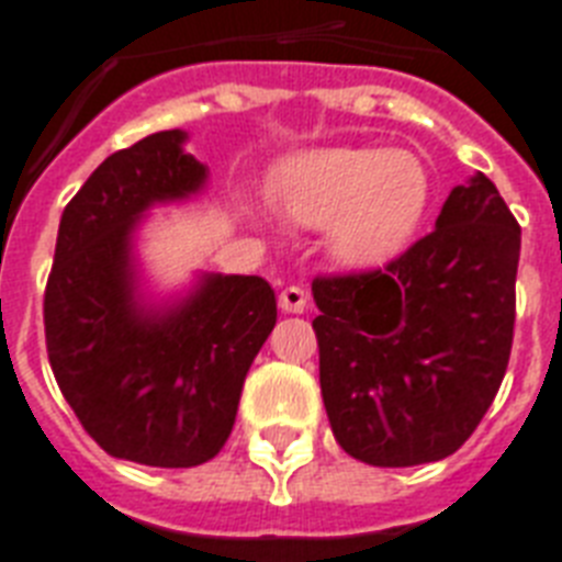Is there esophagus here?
I'll use <instances>...</instances> for the list:
<instances>
[{
    "instance_id": "esophagus-1",
    "label": "esophagus",
    "mask_w": 562,
    "mask_h": 562,
    "mask_svg": "<svg viewBox=\"0 0 562 562\" xmlns=\"http://www.w3.org/2000/svg\"><path fill=\"white\" fill-rule=\"evenodd\" d=\"M280 308L285 315H303L308 308V294L300 285H289L280 291Z\"/></svg>"
}]
</instances>
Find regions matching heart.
I'll use <instances>...</instances> for the list:
<instances>
[{
  "instance_id": "1",
  "label": "heart",
  "mask_w": 562,
  "mask_h": 562,
  "mask_svg": "<svg viewBox=\"0 0 562 562\" xmlns=\"http://www.w3.org/2000/svg\"><path fill=\"white\" fill-rule=\"evenodd\" d=\"M271 198L303 227H329L344 265L370 268L402 254L426 218L431 178L417 154L375 145L308 148L277 162Z\"/></svg>"
}]
</instances>
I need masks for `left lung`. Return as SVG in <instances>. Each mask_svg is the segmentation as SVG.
Returning a JSON list of instances; mask_svg holds the SVG:
<instances>
[{"label": "left lung", "instance_id": "1", "mask_svg": "<svg viewBox=\"0 0 562 562\" xmlns=\"http://www.w3.org/2000/svg\"><path fill=\"white\" fill-rule=\"evenodd\" d=\"M519 247L522 229L475 171L384 271L312 282L321 393L344 452L417 467L461 449L505 379Z\"/></svg>", "mask_w": 562, "mask_h": 562}]
</instances>
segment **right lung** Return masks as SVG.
I'll use <instances>...</instances> for the list:
<instances>
[{"instance_id": "1", "label": "right lung", "mask_w": 562, "mask_h": 562, "mask_svg": "<svg viewBox=\"0 0 562 562\" xmlns=\"http://www.w3.org/2000/svg\"><path fill=\"white\" fill-rule=\"evenodd\" d=\"M187 139L160 131L92 171L60 215L43 303L48 361L87 435L113 458L166 470L221 452L277 324L262 277L198 273L171 297L148 291L145 218L210 183Z\"/></svg>"}]
</instances>
